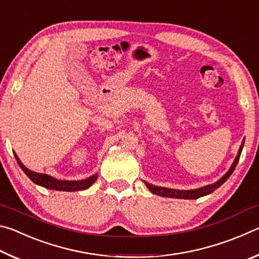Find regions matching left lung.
I'll use <instances>...</instances> for the list:
<instances>
[{"label":"left lung","mask_w":259,"mask_h":259,"mask_svg":"<svg viewBox=\"0 0 259 259\" xmlns=\"http://www.w3.org/2000/svg\"><path fill=\"white\" fill-rule=\"evenodd\" d=\"M243 145H244V139L242 140V143H241V146H240L239 151H238V155L235 156V159H234V161H233V163H232L231 168L229 169V171H227L221 179H218V181H217L216 183L210 184V185L203 186V187H201V188H196V190L183 191V190H174V188H166V187L155 186V185H152V184L147 183V182H144V183L146 184L147 188L153 193V194L163 196V198L186 199V200L199 199V198H201V196L208 195V194H210V193H212L214 190H217V188H218L219 186H222L223 184H224V183L227 181V179L230 178L231 175L233 174V171H234L236 164H238L239 159H240V155H241V152H242Z\"/></svg>","instance_id":"obj_1"}]
</instances>
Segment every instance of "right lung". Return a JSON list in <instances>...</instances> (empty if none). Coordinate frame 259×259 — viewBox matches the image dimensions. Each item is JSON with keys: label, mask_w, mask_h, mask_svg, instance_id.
<instances>
[{"label": "right lung", "mask_w": 259, "mask_h": 259, "mask_svg": "<svg viewBox=\"0 0 259 259\" xmlns=\"http://www.w3.org/2000/svg\"><path fill=\"white\" fill-rule=\"evenodd\" d=\"M16 156V160L18 162L21 170L27 175V177L33 183L37 184L42 187H46L48 190H55V191H65V192H76V191H83L89 188L93 184L96 182V179L98 177V174H95L93 176L88 177L85 179H81V181H59V179L54 178L46 174H38L26 168L23 164V162L19 160V157L17 156L16 153H14Z\"/></svg>", "instance_id": "obj_1"}]
</instances>
